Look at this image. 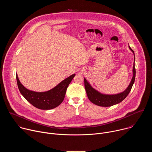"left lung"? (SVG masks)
I'll list each match as a JSON object with an SVG mask.
<instances>
[{"mask_svg": "<svg viewBox=\"0 0 152 152\" xmlns=\"http://www.w3.org/2000/svg\"><path fill=\"white\" fill-rule=\"evenodd\" d=\"M130 50H131L134 55V58H135V53L134 50L129 47ZM135 60V59H134ZM135 61L133 66V77L131 80V83H130L128 87L124 91L117 94H113V95H107V94H103L96 91L95 89H94L92 86L90 85V83L87 82L85 78H84V84H85V88L86 92V94H87L88 98L89 100L94 104L100 106H103V107H107V106H111L114 104H118L122 102L129 94V93L131 91L132 86L134 85V83L135 82Z\"/></svg>", "mask_w": 152, "mask_h": 152, "instance_id": "obj_1", "label": "left lung"}]
</instances>
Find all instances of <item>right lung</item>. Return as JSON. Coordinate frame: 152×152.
Returning <instances> with one entry per match:
<instances>
[{"label":"right lung","instance_id":"add662e5","mask_svg":"<svg viewBox=\"0 0 152 152\" xmlns=\"http://www.w3.org/2000/svg\"><path fill=\"white\" fill-rule=\"evenodd\" d=\"M75 74L60 82L55 87L46 92H35L26 89L21 84L16 75L17 83L20 93L31 104L40 110H52L59 106L64 100L67 87Z\"/></svg>","mask_w":152,"mask_h":152}]
</instances>
